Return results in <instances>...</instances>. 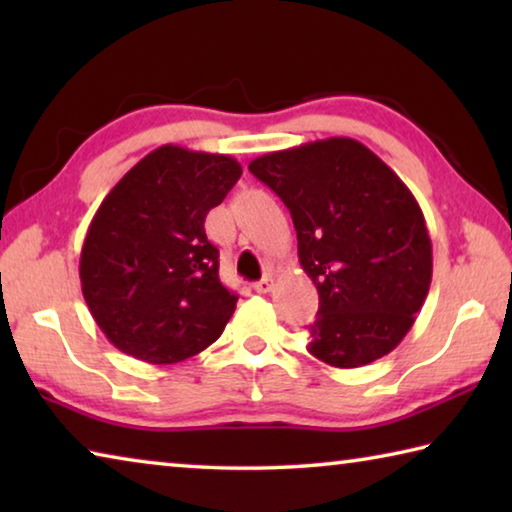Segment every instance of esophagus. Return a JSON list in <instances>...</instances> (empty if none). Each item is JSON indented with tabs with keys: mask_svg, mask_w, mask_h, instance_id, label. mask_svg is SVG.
<instances>
[{
	"mask_svg": "<svg viewBox=\"0 0 512 512\" xmlns=\"http://www.w3.org/2000/svg\"><path fill=\"white\" fill-rule=\"evenodd\" d=\"M273 287H275V282H273L271 275H266V277H262V280L253 284V289L257 293H268V291H273Z\"/></svg>",
	"mask_w": 512,
	"mask_h": 512,
	"instance_id": "esophagus-1",
	"label": "esophagus"
}]
</instances>
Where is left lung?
I'll return each mask as SVG.
<instances>
[{"instance_id": "obj_1", "label": "left lung", "mask_w": 512, "mask_h": 512, "mask_svg": "<svg viewBox=\"0 0 512 512\" xmlns=\"http://www.w3.org/2000/svg\"><path fill=\"white\" fill-rule=\"evenodd\" d=\"M248 169L289 207L300 266L318 289L309 352L334 368H359L395 350L433 273L411 189L352 137L259 155Z\"/></svg>"}]
</instances>
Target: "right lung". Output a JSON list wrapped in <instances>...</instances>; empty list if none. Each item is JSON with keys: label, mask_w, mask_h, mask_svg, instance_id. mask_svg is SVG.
<instances>
[{"label": "right lung", "mask_w": 512, "mask_h": 512, "mask_svg": "<svg viewBox=\"0 0 512 512\" xmlns=\"http://www.w3.org/2000/svg\"><path fill=\"white\" fill-rule=\"evenodd\" d=\"M239 176L232 155L164 144L103 198L79 275L94 323L117 350L162 366L223 334L237 296L219 280V250L203 223Z\"/></svg>", "instance_id": "add662e5"}]
</instances>
